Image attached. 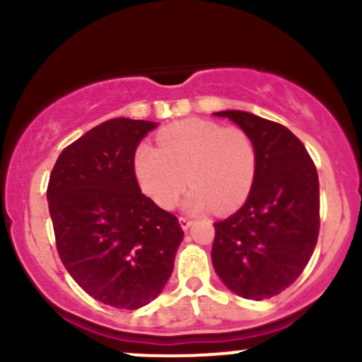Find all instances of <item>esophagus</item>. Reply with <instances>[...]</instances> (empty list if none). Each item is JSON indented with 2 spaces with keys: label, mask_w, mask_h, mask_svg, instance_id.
<instances>
[{
  "label": "esophagus",
  "mask_w": 362,
  "mask_h": 362,
  "mask_svg": "<svg viewBox=\"0 0 362 362\" xmlns=\"http://www.w3.org/2000/svg\"><path fill=\"white\" fill-rule=\"evenodd\" d=\"M180 226H182V229H189L192 226V218L191 217H180Z\"/></svg>",
  "instance_id": "esophagus-1"
}]
</instances>
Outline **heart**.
Returning a JSON list of instances; mask_svg holds the SVG:
<instances>
[{
  "mask_svg": "<svg viewBox=\"0 0 362 362\" xmlns=\"http://www.w3.org/2000/svg\"><path fill=\"white\" fill-rule=\"evenodd\" d=\"M159 147L140 144L133 168L141 191L158 206L171 210L189 185L191 211L231 210L249 196L257 168L252 138L240 127L204 119H185L164 127Z\"/></svg>",
  "mask_w": 362,
  "mask_h": 362,
  "instance_id": "obj_1",
  "label": "heart"
}]
</instances>
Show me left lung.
Instances as JSON below:
<instances>
[{"instance_id": "8db88e82", "label": "left lung", "mask_w": 362, "mask_h": 362, "mask_svg": "<svg viewBox=\"0 0 362 362\" xmlns=\"http://www.w3.org/2000/svg\"><path fill=\"white\" fill-rule=\"evenodd\" d=\"M215 115L249 134L257 168L245 204L214 224L211 262L233 293L261 301L293 286L312 257L320 228L317 168L282 124L240 110Z\"/></svg>"}]
</instances>
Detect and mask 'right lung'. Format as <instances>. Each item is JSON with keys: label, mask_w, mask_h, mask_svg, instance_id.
Here are the masks:
<instances>
[{"label": "right lung", "mask_w": 362, "mask_h": 362, "mask_svg": "<svg viewBox=\"0 0 362 362\" xmlns=\"http://www.w3.org/2000/svg\"><path fill=\"white\" fill-rule=\"evenodd\" d=\"M151 120L110 119L68 145L47 187L56 247L76 284L136 310L160 294L184 238L178 218L140 191L133 158Z\"/></svg>", "instance_id": "1"}]
</instances>
